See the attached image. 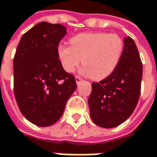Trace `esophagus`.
<instances>
[{"label":"esophagus","instance_id":"obj_1","mask_svg":"<svg viewBox=\"0 0 157 157\" xmlns=\"http://www.w3.org/2000/svg\"><path fill=\"white\" fill-rule=\"evenodd\" d=\"M75 79H76V83H77V84H79L81 81L83 80V79H82V78H80V77H79V76H76V77H75Z\"/></svg>","mask_w":157,"mask_h":157}]
</instances>
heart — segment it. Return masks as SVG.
<instances>
[{"instance_id":"1","label":"heart","mask_w":157,"mask_h":157,"mask_svg":"<svg viewBox=\"0 0 157 157\" xmlns=\"http://www.w3.org/2000/svg\"><path fill=\"white\" fill-rule=\"evenodd\" d=\"M70 42L71 47L60 45L58 47L63 68L67 72H73L82 61V73L95 80L104 79L113 72L124 50V41L116 33H79Z\"/></svg>"}]
</instances>
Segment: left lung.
I'll return each mask as SVG.
<instances>
[{
  "label": "left lung",
  "mask_w": 157,
  "mask_h": 157,
  "mask_svg": "<svg viewBox=\"0 0 157 157\" xmlns=\"http://www.w3.org/2000/svg\"><path fill=\"white\" fill-rule=\"evenodd\" d=\"M124 50L113 72L91 84L88 104L92 121L103 128H114L126 121L138 103L143 63L135 41L124 40Z\"/></svg>",
  "instance_id": "1"
}]
</instances>
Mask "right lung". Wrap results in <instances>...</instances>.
Returning <instances> with one entry per match:
<instances>
[{
	"mask_svg": "<svg viewBox=\"0 0 157 157\" xmlns=\"http://www.w3.org/2000/svg\"><path fill=\"white\" fill-rule=\"evenodd\" d=\"M66 33L60 24L40 22L22 35L14 54V97L22 115L37 126L54 124L77 88L58 55Z\"/></svg>",
	"mask_w": 157,
	"mask_h": 157,
	"instance_id": "add662e5",
	"label": "right lung"
}]
</instances>
